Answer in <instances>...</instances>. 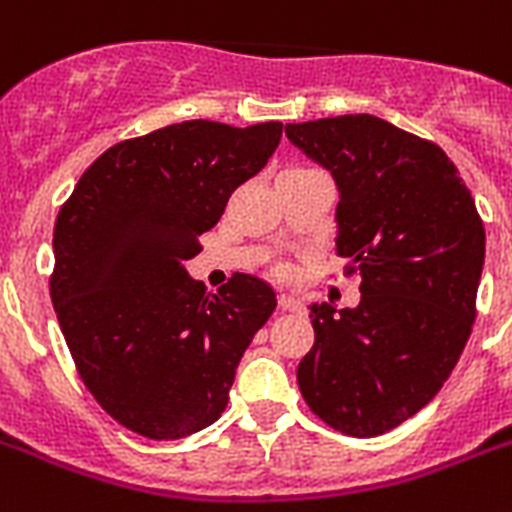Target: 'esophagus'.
I'll use <instances>...</instances> for the list:
<instances>
[{"label":"esophagus","mask_w":512,"mask_h":512,"mask_svg":"<svg viewBox=\"0 0 512 512\" xmlns=\"http://www.w3.org/2000/svg\"><path fill=\"white\" fill-rule=\"evenodd\" d=\"M278 307H281V310H286V313H302V310H305L302 299H297L294 294H289V292L278 294Z\"/></svg>","instance_id":"1"}]
</instances>
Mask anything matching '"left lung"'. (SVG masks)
Here are the masks:
<instances>
[{
	"label": "left lung",
	"instance_id": "8db88e82",
	"mask_svg": "<svg viewBox=\"0 0 512 512\" xmlns=\"http://www.w3.org/2000/svg\"><path fill=\"white\" fill-rule=\"evenodd\" d=\"M286 136L331 170L336 252L360 276L355 310L310 307L299 392L331 429L386 434L434 400L471 336L484 223L455 162L376 115L286 123Z\"/></svg>",
	"mask_w": 512,
	"mask_h": 512
}]
</instances>
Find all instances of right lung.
Wrapping results in <instances>:
<instances>
[{
  "label": "right lung",
  "mask_w": 512,
  "mask_h": 512,
  "mask_svg": "<svg viewBox=\"0 0 512 512\" xmlns=\"http://www.w3.org/2000/svg\"><path fill=\"white\" fill-rule=\"evenodd\" d=\"M281 123L184 120L91 162L54 223V313L91 397L134 434L170 442L226 410L236 365L276 310L263 278L218 294L184 263L231 191L265 168Z\"/></svg>",
  "instance_id": "right-lung-1"
}]
</instances>
